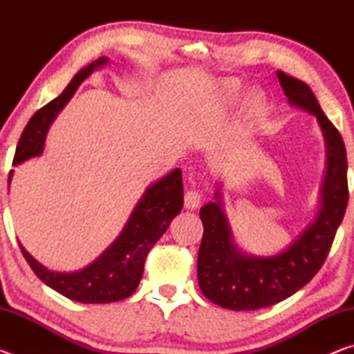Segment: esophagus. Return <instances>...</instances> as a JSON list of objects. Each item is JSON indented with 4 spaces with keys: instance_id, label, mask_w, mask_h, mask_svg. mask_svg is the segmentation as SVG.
<instances>
[{
    "instance_id": "obj_1",
    "label": "esophagus",
    "mask_w": 354,
    "mask_h": 354,
    "mask_svg": "<svg viewBox=\"0 0 354 354\" xmlns=\"http://www.w3.org/2000/svg\"><path fill=\"white\" fill-rule=\"evenodd\" d=\"M201 198L203 195L198 190H189L185 192L184 195V207L189 209V211H194V209L198 207L201 205Z\"/></svg>"
}]
</instances>
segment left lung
Listing matches in <instances>:
<instances>
[{
	"instance_id": "1",
	"label": "left lung",
	"mask_w": 354,
	"mask_h": 354,
	"mask_svg": "<svg viewBox=\"0 0 354 354\" xmlns=\"http://www.w3.org/2000/svg\"><path fill=\"white\" fill-rule=\"evenodd\" d=\"M277 75L290 104L314 113L325 136L328 158L322 206L306 231L286 251L272 257L247 256L237 250L218 192L217 201L201 207L205 232L196 262L200 289L212 303L232 310L272 306L306 286L325 262L348 205V164L342 136L323 113L306 82L281 70Z\"/></svg>"
}]
</instances>
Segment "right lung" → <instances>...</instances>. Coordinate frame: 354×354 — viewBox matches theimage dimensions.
<instances>
[{
  "label": "right lung",
  "instance_id": "obj_1",
  "mask_svg": "<svg viewBox=\"0 0 354 354\" xmlns=\"http://www.w3.org/2000/svg\"><path fill=\"white\" fill-rule=\"evenodd\" d=\"M106 62L107 57H100L98 61L77 71L57 98L34 113L17 145L14 165L41 153L46 131L53 120L73 97L81 82ZM10 178L12 171L9 173V183ZM183 205V171L176 169L147 189L115 242L91 266L75 273L50 272L19 245L32 272L61 295L80 303L120 301L136 292L142 279L147 254L162 237L171 220L181 212Z\"/></svg>",
  "mask_w": 354,
  "mask_h": 354
}]
</instances>
